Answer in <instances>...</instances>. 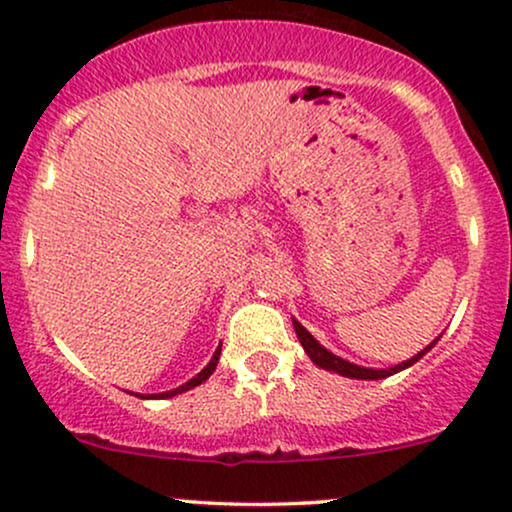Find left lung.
<instances>
[{
	"instance_id": "1",
	"label": "left lung",
	"mask_w": 512,
	"mask_h": 512,
	"mask_svg": "<svg viewBox=\"0 0 512 512\" xmlns=\"http://www.w3.org/2000/svg\"><path fill=\"white\" fill-rule=\"evenodd\" d=\"M293 327H296V334H298V339H301V344H303L305 354L310 356V361H313L315 366H320V368H325V370H332V373L344 375V378H356V380H383V378H387V375H395V373H399V370H404V368L414 366V363L419 361V358L424 356L426 351H431L433 346H436L438 339H440V337H438V339H433V342L428 344L424 351H419V354H416V356H411L409 361L397 363V366H392V368L375 370V368L354 366V363H349V361H344V358L334 356L332 351H327L325 346H322L320 342H317V339L313 337V334H310L308 330H305V327H303L301 322H298V320H293Z\"/></svg>"
}]
</instances>
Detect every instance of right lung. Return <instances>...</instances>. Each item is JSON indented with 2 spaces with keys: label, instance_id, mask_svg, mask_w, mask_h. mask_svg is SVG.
I'll return each instance as SVG.
<instances>
[{
  "label": "right lung",
  "instance_id": "add662e5",
  "mask_svg": "<svg viewBox=\"0 0 512 512\" xmlns=\"http://www.w3.org/2000/svg\"><path fill=\"white\" fill-rule=\"evenodd\" d=\"M219 356H221V346L219 349L214 351V356H211V361L207 363V368L202 370V373H197L195 378L192 380H187L185 385H180V387H175V390H168V392H161V395H156V397H161V399H166V397H175V395H180V392H187V390H192V387H197V385H202L204 380L209 378L211 373H214L216 370V363H219Z\"/></svg>",
  "mask_w": 512,
  "mask_h": 512
}]
</instances>
